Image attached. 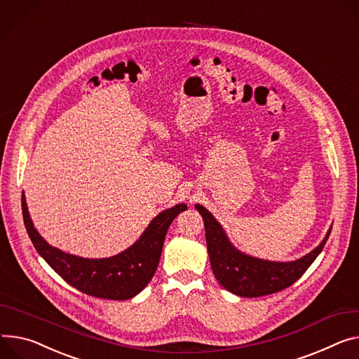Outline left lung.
<instances>
[{"label": "left lung", "instance_id": "obj_1", "mask_svg": "<svg viewBox=\"0 0 359 359\" xmlns=\"http://www.w3.org/2000/svg\"><path fill=\"white\" fill-rule=\"evenodd\" d=\"M205 227L207 250L218 283L241 297H259L292 286L320 255L332 226L318 247L292 262H271L240 252L230 241L223 226L203 205L196 204Z\"/></svg>", "mask_w": 359, "mask_h": 359}]
</instances>
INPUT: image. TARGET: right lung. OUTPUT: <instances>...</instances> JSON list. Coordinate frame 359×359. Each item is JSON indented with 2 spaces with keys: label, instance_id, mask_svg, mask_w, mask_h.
<instances>
[{
  "label": "right lung",
  "instance_id": "right-lung-1",
  "mask_svg": "<svg viewBox=\"0 0 359 359\" xmlns=\"http://www.w3.org/2000/svg\"><path fill=\"white\" fill-rule=\"evenodd\" d=\"M21 205L27 233L47 264L77 290L110 300L130 299L147 287L156 271L163 240L172 219L187 210L184 203L163 210L126 250L112 257L88 259L53 247L40 236L33 224L24 192Z\"/></svg>",
  "mask_w": 359,
  "mask_h": 359
}]
</instances>
